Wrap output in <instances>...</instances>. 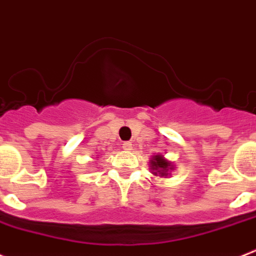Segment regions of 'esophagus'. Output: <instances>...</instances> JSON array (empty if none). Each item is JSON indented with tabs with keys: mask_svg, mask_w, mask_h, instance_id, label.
Returning <instances> with one entry per match:
<instances>
[{
	"mask_svg": "<svg viewBox=\"0 0 256 256\" xmlns=\"http://www.w3.org/2000/svg\"><path fill=\"white\" fill-rule=\"evenodd\" d=\"M122 148L125 150H131V148H132V144L130 143V142H125V143L122 144Z\"/></svg>",
	"mask_w": 256,
	"mask_h": 256,
	"instance_id": "34e87169",
	"label": "esophagus"
}]
</instances>
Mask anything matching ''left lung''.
Returning a JSON list of instances; mask_svg holds the SVG:
<instances>
[{
  "label": "left lung",
  "mask_w": 256,
  "mask_h": 256,
  "mask_svg": "<svg viewBox=\"0 0 256 256\" xmlns=\"http://www.w3.org/2000/svg\"><path fill=\"white\" fill-rule=\"evenodd\" d=\"M150 168H152L153 175H160V176L168 178V175H170V171L174 168V166L162 154H156L150 160Z\"/></svg>",
  "instance_id": "8db88e82"
}]
</instances>
